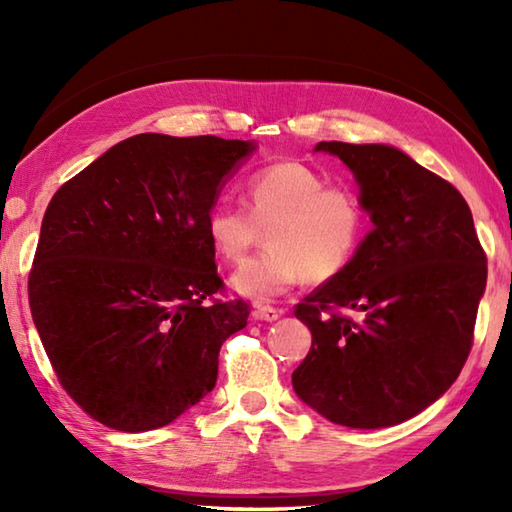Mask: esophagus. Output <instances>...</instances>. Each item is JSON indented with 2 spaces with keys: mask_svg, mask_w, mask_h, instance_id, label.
Masks as SVG:
<instances>
[{
  "mask_svg": "<svg viewBox=\"0 0 512 512\" xmlns=\"http://www.w3.org/2000/svg\"><path fill=\"white\" fill-rule=\"evenodd\" d=\"M253 318L255 320H266V323H273V320L280 318V311L271 305H262V302H257L253 307Z\"/></svg>",
  "mask_w": 512,
  "mask_h": 512,
  "instance_id": "34e87169",
  "label": "esophagus"
}]
</instances>
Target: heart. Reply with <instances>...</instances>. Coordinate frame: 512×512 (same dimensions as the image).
Returning <instances> with one entry per match:
<instances>
[{
    "label": "heart",
    "instance_id": "b5f03b06",
    "mask_svg": "<svg viewBox=\"0 0 512 512\" xmlns=\"http://www.w3.org/2000/svg\"><path fill=\"white\" fill-rule=\"evenodd\" d=\"M248 210L214 203L205 216L207 239L223 262L237 264L262 244V255L232 275L241 296L271 300L302 280L339 277L357 257L368 235L370 214L357 189L327 185L305 162H275L246 183Z\"/></svg>",
    "mask_w": 512,
    "mask_h": 512
}]
</instances>
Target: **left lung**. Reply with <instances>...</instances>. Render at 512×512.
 <instances>
[{"label": "left lung", "mask_w": 512, "mask_h": 512, "mask_svg": "<svg viewBox=\"0 0 512 512\" xmlns=\"http://www.w3.org/2000/svg\"><path fill=\"white\" fill-rule=\"evenodd\" d=\"M316 151L348 164L375 228L339 277L296 305L311 348L293 370V391L329 422L393 427L461 375L488 262L461 192L406 153L345 142Z\"/></svg>", "instance_id": "1"}]
</instances>
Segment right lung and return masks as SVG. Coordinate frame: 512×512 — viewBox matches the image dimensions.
<instances>
[{
    "label": "right lung",
    "mask_w": 512,
    "mask_h": 512,
    "mask_svg": "<svg viewBox=\"0 0 512 512\" xmlns=\"http://www.w3.org/2000/svg\"><path fill=\"white\" fill-rule=\"evenodd\" d=\"M255 151L214 135L142 133L51 198L29 273L31 316L60 386L117 431L164 427L212 391L223 341L248 323L219 300L205 216Z\"/></svg>",
    "instance_id": "1"
}]
</instances>
